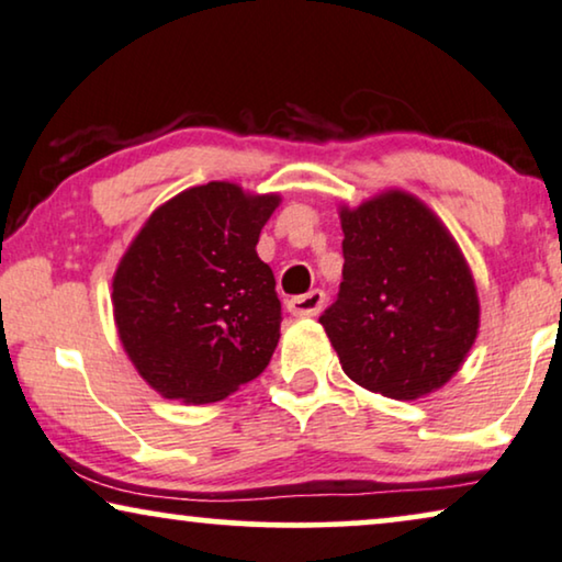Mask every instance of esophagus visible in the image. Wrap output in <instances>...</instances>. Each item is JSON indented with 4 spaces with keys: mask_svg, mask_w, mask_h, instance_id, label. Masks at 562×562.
Wrapping results in <instances>:
<instances>
[{
    "mask_svg": "<svg viewBox=\"0 0 562 562\" xmlns=\"http://www.w3.org/2000/svg\"><path fill=\"white\" fill-rule=\"evenodd\" d=\"M323 300H326V295H323L321 290H311V292H305V295L290 297L288 311H290V315H295V318H313V315L321 313Z\"/></svg>",
    "mask_w": 562,
    "mask_h": 562,
    "instance_id": "1",
    "label": "esophagus"
}]
</instances>
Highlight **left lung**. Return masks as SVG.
Listing matches in <instances>:
<instances>
[{
	"instance_id": "obj_1",
	"label": "left lung",
	"mask_w": 562,
	"mask_h": 562,
	"mask_svg": "<svg viewBox=\"0 0 562 562\" xmlns=\"http://www.w3.org/2000/svg\"><path fill=\"white\" fill-rule=\"evenodd\" d=\"M338 216L344 282L321 323L346 376L392 400L440 390L479 336V292L461 247L407 191L341 205Z\"/></svg>"
}]
</instances>
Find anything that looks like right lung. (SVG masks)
I'll use <instances>...</instances> for the list:
<instances>
[{
	"label": "right lung",
	"mask_w": 562,
	"mask_h": 562,
	"mask_svg": "<svg viewBox=\"0 0 562 562\" xmlns=\"http://www.w3.org/2000/svg\"><path fill=\"white\" fill-rule=\"evenodd\" d=\"M280 201L213 180L157 205L126 247L112 280L116 334L165 400L218 402L270 363L282 307L257 241Z\"/></svg>",
	"instance_id": "1"
}]
</instances>
